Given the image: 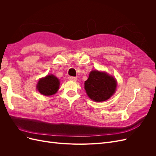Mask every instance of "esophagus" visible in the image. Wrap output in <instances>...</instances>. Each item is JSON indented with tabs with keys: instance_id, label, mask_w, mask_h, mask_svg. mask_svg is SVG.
I'll list each match as a JSON object with an SVG mask.
<instances>
[{
	"instance_id": "34e87169",
	"label": "esophagus",
	"mask_w": 156,
	"mask_h": 156,
	"mask_svg": "<svg viewBox=\"0 0 156 156\" xmlns=\"http://www.w3.org/2000/svg\"><path fill=\"white\" fill-rule=\"evenodd\" d=\"M70 79L73 81H77V77H70Z\"/></svg>"
}]
</instances>
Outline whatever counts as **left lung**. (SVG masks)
Wrapping results in <instances>:
<instances>
[{
    "instance_id": "obj_1",
    "label": "left lung",
    "mask_w": 156,
    "mask_h": 156,
    "mask_svg": "<svg viewBox=\"0 0 156 156\" xmlns=\"http://www.w3.org/2000/svg\"><path fill=\"white\" fill-rule=\"evenodd\" d=\"M116 79L104 72L93 70L84 82V89L92 100L101 102L109 99L116 91Z\"/></svg>"
}]
</instances>
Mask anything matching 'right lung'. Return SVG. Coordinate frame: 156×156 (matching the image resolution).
<instances>
[{"instance_id":"right-lung-1","label":"right lung","mask_w":156,"mask_h":156,"mask_svg":"<svg viewBox=\"0 0 156 156\" xmlns=\"http://www.w3.org/2000/svg\"><path fill=\"white\" fill-rule=\"evenodd\" d=\"M60 85L59 79L53 75H48L41 78L37 82L36 88L38 92L44 96L53 95L58 91Z\"/></svg>"}]
</instances>
